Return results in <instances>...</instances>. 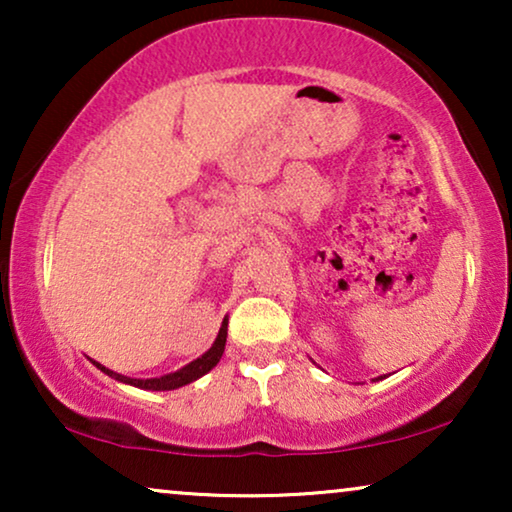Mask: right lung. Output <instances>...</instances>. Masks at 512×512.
<instances>
[{
  "mask_svg": "<svg viewBox=\"0 0 512 512\" xmlns=\"http://www.w3.org/2000/svg\"><path fill=\"white\" fill-rule=\"evenodd\" d=\"M226 338H228V321H223L221 324V331L216 335L214 345L209 347V352H205L200 356V359H195L193 363H188L186 368L177 370V373H170V375H163V377H153V380H132V377H125V375H118L114 370L104 368L102 363L93 361L97 368L102 370V373H107L109 377H114L118 382H125V384H132V387H139V389H153V391H170V389H179L184 387V384L198 380L205 373H209L219 359L223 356V349H226Z\"/></svg>",
  "mask_w": 512,
  "mask_h": 512,
  "instance_id": "right-lung-1",
  "label": "right lung"
}]
</instances>
